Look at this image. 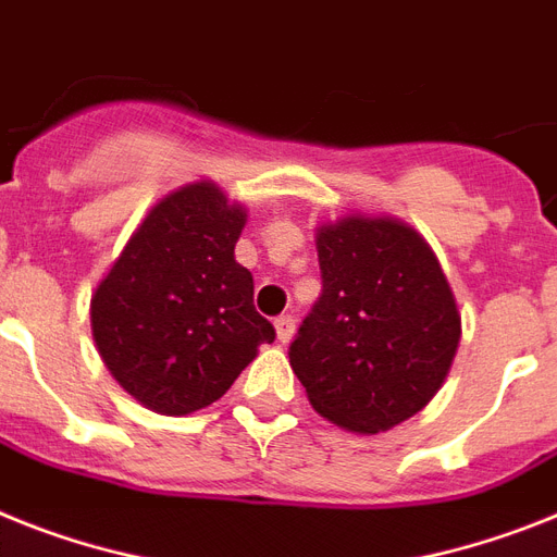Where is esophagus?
Instances as JSON below:
<instances>
[{
  "instance_id": "1",
  "label": "esophagus",
  "mask_w": 557,
  "mask_h": 557,
  "mask_svg": "<svg viewBox=\"0 0 557 557\" xmlns=\"http://www.w3.org/2000/svg\"><path fill=\"white\" fill-rule=\"evenodd\" d=\"M294 325H297V322H294V317H288V314H283V317H277V320H274V329H277L280 343H288V339H292Z\"/></svg>"
}]
</instances>
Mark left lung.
<instances>
[{"instance_id": "8db88e82", "label": "left lung", "mask_w": 557, "mask_h": 557, "mask_svg": "<svg viewBox=\"0 0 557 557\" xmlns=\"http://www.w3.org/2000/svg\"><path fill=\"white\" fill-rule=\"evenodd\" d=\"M322 294L288 359L317 413L380 433L428 405L445 382L461 317L442 265L413 228L343 218L317 228Z\"/></svg>"}]
</instances>
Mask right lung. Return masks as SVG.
Returning <instances> with one entry per match:
<instances>
[{
	"instance_id": "right-lung-1",
	"label": "right lung",
	"mask_w": 557,
	"mask_h": 557,
	"mask_svg": "<svg viewBox=\"0 0 557 557\" xmlns=\"http://www.w3.org/2000/svg\"><path fill=\"white\" fill-rule=\"evenodd\" d=\"M246 212L214 184H189L152 207L92 294V336L129 396L163 416L221 399L274 325L255 308L235 260Z\"/></svg>"
}]
</instances>
